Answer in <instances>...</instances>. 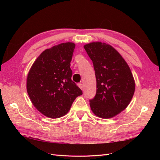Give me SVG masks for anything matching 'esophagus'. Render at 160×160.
Returning <instances> with one entry per match:
<instances>
[{
	"mask_svg": "<svg viewBox=\"0 0 160 160\" xmlns=\"http://www.w3.org/2000/svg\"><path fill=\"white\" fill-rule=\"evenodd\" d=\"M77 85H78V87H79V88L81 90L83 89V85H82V83H78V84H77Z\"/></svg>",
	"mask_w": 160,
	"mask_h": 160,
	"instance_id": "esophagus-1",
	"label": "esophagus"
}]
</instances>
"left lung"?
Instances as JSON below:
<instances>
[{
  "label": "left lung",
  "instance_id": "8db88e82",
  "mask_svg": "<svg viewBox=\"0 0 160 160\" xmlns=\"http://www.w3.org/2000/svg\"><path fill=\"white\" fill-rule=\"evenodd\" d=\"M84 48L93 61L97 81L96 95L89 103L91 111L103 119L115 117L128 107L133 96L135 84L132 71L112 46L92 42Z\"/></svg>",
  "mask_w": 160,
  "mask_h": 160
}]
</instances>
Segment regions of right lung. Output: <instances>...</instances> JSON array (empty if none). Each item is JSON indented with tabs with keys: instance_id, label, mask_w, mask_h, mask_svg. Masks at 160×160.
<instances>
[{
	"instance_id": "right-lung-1",
	"label": "right lung",
	"mask_w": 160,
	"mask_h": 160,
	"mask_svg": "<svg viewBox=\"0 0 160 160\" xmlns=\"http://www.w3.org/2000/svg\"><path fill=\"white\" fill-rule=\"evenodd\" d=\"M75 44L67 42L43 51L34 62L27 78L32 105L47 118L65 115L82 91L71 80L70 62Z\"/></svg>"
}]
</instances>
